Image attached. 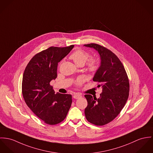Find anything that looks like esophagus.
I'll return each mask as SVG.
<instances>
[{"mask_svg":"<svg viewBox=\"0 0 153 153\" xmlns=\"http://www.w3.org/2000/svg\"><path fill=\"white\" fill-rule=\"evenodd\" d=\"M73 97H74V99H79V98L82 97V96H81L80 94H79L76 93V94H74Z\"/></svg>","mask_w":153,"mask_h":153,"instance_id":"esophagus-1","label":"esophagus"}]
</instances>
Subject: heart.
Wrapping results in <instances>:
<instances>
[{"label":"heart","instance_id":"b5f03b06","mask_svg":"<svg viewBox=\"0 0 153 153\" xmlns=\"http://www.w3.org/2000/svg\"><path fill=\"white\" fill-rule=\"evenodd\" d=\"M90 57V53L83 49H78L75 51L70 56V59H72L73 62L79 66L81 65L83 66ZM100 65L101 62L99 58H91L88 61L87 64V68L89 73L94 74L99 70L100 68ZM85 78L80 77L77 79L75 82V84L77 85H81L85 82Z\"/></svg>","mask_w":153,"mask_h":153}]
</instances>
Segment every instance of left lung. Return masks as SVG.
<instances>
[{"mask_svg": "<svg viewBox=\"0 0 153 153\" xmlns=\"http://www.w3.org/2000/svg\"><path fill=\"white\" fill-rule=\"evenodd\" d=\"M85 46L94 48L100 56V68L93 80L102 88L99 99L85 95L87 101L85 116L91 124L104 126L115 119L125 105L129 96V80L123 63L114 53L96 43Z\"/></svg>", "mask_w": 153, "mask_h": 153, "instance_id": "8db88e82", "label": "left lung"}]
</instances>
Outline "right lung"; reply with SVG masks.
<instances>
[{"instance_id": "add662e5", "label": "right lung", "mask_w": 153, "mask_h": 153, "mask_svg": "<svg viewBox=\"0 0 153 153\" xmlns=\"http://www.w3.org/2000/svg\"><path fill=\"white\" fill-rule=\"evenodd\" d=\"M74 48L51 46L31 59L24 71L22 90L25 102L45 123L55 125L66 118L72 102L68 94H55L50 83L56 79L57 65Z\"/></svg>"}]
</instances>
